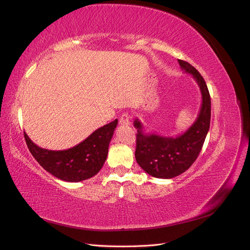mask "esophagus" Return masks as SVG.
I'll use <instances>...</instances> for the list:
<instances>
[{
  "mask_svg": "<svg viewBox=\"0 0 250 250\" xmlns=\"http://www.w3.org/2000/svg\"><path fill=\"white\" fill-rule=\"evenodd\" d=\"M120 124L121 125H129L130 124V117L127 112L123 113V115L120 117Z\"/></svg>",
  "mask_w": 250,
  "mask_h": 250,
  "instance_id": "obj_1",
  "label": "esophagus"
}]
</instances>
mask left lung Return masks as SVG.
Listing matches in <instances>:
<instances>
[{
	"mask_svg": "<svg viewBox=\"0 0 250 250\" xmlns=\"http://www.w3.org/2000/svg\"><path fill=\"white\" fill-rule=\"evenodd\" d=\"M178 63L181 70L192 75L201 92V107L194 124L183 134L171 138L146 133L139 119L133 122L138 129L135 160L144 171L156 178H173L190 168L198 157L209 129L210 97L207 83L193 65L180 59Z\"/></svg>",
	"mask_w": 250,
	"mask_h": 250,
	"instance_id": "1",
	"label": "left lung"
}]
</instances>
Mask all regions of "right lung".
Segmentation results:
<instances>
[{
	"mask_svg": "<svg viewBox=\"0 0 250 250\" xmlns=\"http://www.w3.org/2000/svg\"><path fill=\"white\" fill-rule=\"evenodd\" d=\"M118 125V119L98 128L78 145L66 150L41 148L24 133L28 149L42 167L53 176L69 183H78L95 176L106 161L108 146Z\"/></svg>",
	"mask_w": 250,
	"mask_h": 250,
	"instance_id": "add662e5",
	"label": "right lung"
}]
</instances>
